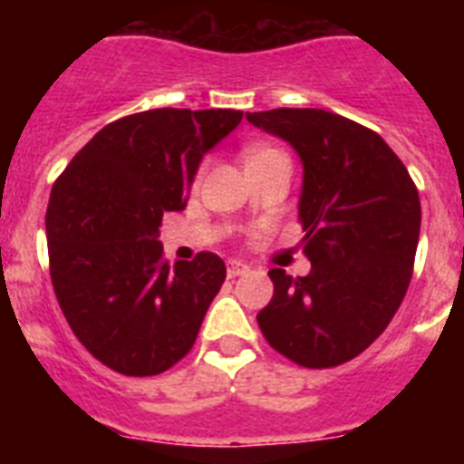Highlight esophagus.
<instances>
[{
  "label": "esophagus",
  "instance_id": "esophagus-1",
  "mask_svg": "<svg viewBox=\"0 0 464 464\" xmlns=\"http://www.w3.org/2000/svg\"><path fill=\"white\" fill-rule=\"evenodd\" d=\"M226 272H228V276H231V279H236V276L247 275L250 269H247V265H243V262L231 260V262H228V267H226Z\"/></svg>",
  "mask_w": 464,
  "mask_h": 464
}]
</instances>
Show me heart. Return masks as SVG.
<instances>
[{"instance_id":"b5f03b06","label":"heart","mask_w":464,"mask_h":464,"mask_svg":"<svg viewBox=\"0 0 464 464\" xmlns=\"http://www.w3.org/2000/svg\"><path fill=\"white\" fill-rule=\"evenodd\" d=\"M269 151H279V149H272V147H253V149H247V159H255V156L269 154Z\"/></svg>"}]
</instances>
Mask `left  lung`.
Here are the masks:
<instances>
[{
  "instance_id": "8db88e82",
  "label": "left lung",
  "mask_w": 464,
  "mask_h": 464,
  "mask_svg": "<svg viewBox=\"0 0 464 464\" xmlns=\"http://www.w3.org/2000/svg\"><path fill=\"white\" fill-rule=\"evenodd\" d=\"M304 160L298 221L310 275L269 269L275 296L257 313L272 349L305 368L352 361L388 327L410 289L421 204L382 137L337 112H247Z\"/></svg>"
}]
</instances>
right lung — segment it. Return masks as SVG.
<instances>
[{"label":"right lung","mask_w":464,"mask_h":464,"mask_svg":"<svg viewBox=\"0 0 464 464\" xmlns=\"http://www.w3.org/2000/svg\"><path fill=\"white\" fill-rule=\"evenodd\" d=\"M240 111L156 108L105 125L54 180L45 214L54 296L76 339L122 375H159L192 349L224 260L163 257L166 211L188 202L202 156Z\"/></svg>","instance_id":"right-lung-1"}]
</instances>
